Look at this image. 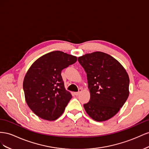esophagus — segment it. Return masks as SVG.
Returning <instances> with one entry per match:
<instances>
[{
	"mask_svg": "<svg viewBox=\"0 0 149 149\" xmlns=\"http://www.w3.org/2000/svg\"><path fill=\"white\" fill-rule=\"evenodd\" d=\"M82 88H79V91L78 92H75L74 93V94H75V95H76V96H77V95H79V93L82 92Z\"/></svg>",
	"mask_w": 149,
	"mask_h": 149,
	"instance_id": "34e87169",
	"label": "esophagus"
}]
</instances>
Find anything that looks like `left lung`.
<instances>
[{
    "instance_id": "obj_1",
    "label": "left lung",
    "mask_w": 149,
    "mask_h": 149,
    "mask_svg": "<svg viewBox=\"0 0 149 149\" xmlns=\"http://www.w3.org/2000/svg\"><path fill=\"white\" fill-rule=\"evenodd\" d=\"M87 74L91 93L88 102L84 104L87 114L98 122L116 115L129 95V77L123 66L110 55L101 52L78 58Z\"/></svg>"
}]
</instances>
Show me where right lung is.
Instances as JSON below:
<instances>
[{
    "label": "right lung",
    "mask_w": 149,
    "mask_h": 149,
    "mask_svg": "<svg viewBox=\"0 0 149 149\" xmlns=\"http://www.w3.org/2000/svg\"><path fill=\"white\" fill-rule=\"evenodd\" d=\"M76 61V57L57 50L42 56L30 67L23 89L28 106L38 117L54 120L64 111L72 96L65 90L61 72Z\"/></svg>",
    "instance_id": "right-lung-1"
}]
</instances>
